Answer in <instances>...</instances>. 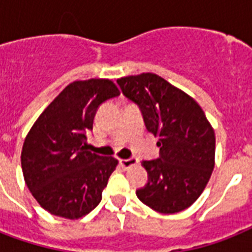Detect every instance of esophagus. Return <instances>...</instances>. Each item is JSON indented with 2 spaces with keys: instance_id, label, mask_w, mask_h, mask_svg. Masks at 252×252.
Returning a JSON list of instances; mask_svg holds the SVG:
<instances>
[{
  "instance_id": "1",
  "label": "esophagus",
  "mask_w": 252,
  "mask_h": 252,
  "mask_svg": "<svg viewBox=\"0 0 252 252\" xmlns=\"http://www.w3.org/2000/svg\"><path fill=\"white\" fill-rule=\"evenodd\" d=\"M119 162H120V165H122L124 168H129V167H132V166L137 165L138 159L134 157H130V158H128V159H120Z\"/></svg>"
}]
</instances>
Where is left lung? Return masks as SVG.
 Listing matches in <instances>:
<instances>
[{"label": "left lung", "mask_w": 252, "mask_h": 252, "mask_svg": "<svg viewBox=\"0 0 252 252\" xmlns=\"http://www.w3.org/2000/svg\"><path fill=\"white\" fill-rule=\"evenodd\" d=\"M126 98L158 136L159 158L142 161L148 183L136 191L142 203L165 215L199 199L215 167V130L193 98L153 73L119 78Z\"/></svg>", "instance_id": "8db88e82"}]
</instances>
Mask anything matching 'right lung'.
I'll use <instances>...</instances> for the list:
<instances>
[{"mask_svg": "<svg viewBox=\"0 0 252 252\" xmlns=\"http://www.w3.org/2000/svg\"><path fill=\"white\" fill-rule=\"evenodd\" d=\"M120 95L110 80L69 84L37 118L26 136L21 162L25 182L51 215L77 220L102 200V191L118 166L86 148L98 107Z\"/></svg>", "mask_w": 252, "mask_h": 252, "instance_id": "obj_1", "label": "right lung"}]
</instances>
